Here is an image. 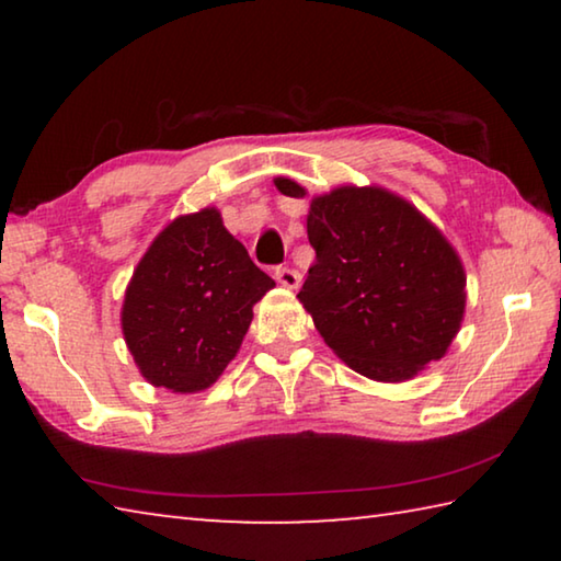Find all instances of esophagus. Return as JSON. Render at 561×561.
<instances>
[{
	"label": "esophagus",
	"instance_id": "34e87169",
	"mask_svg": "<svg viewBox=\"0 0 561 561\" xmlns=\"http://www.w3.org/2000/svg\"><path fill=\"white\" fill-rule=\"evenodd\" d=\"M274 279H277L282 287L297 289L299 282H301V274L297 270H291V267H277V270H274Z\"/></svg>",
	"mask_w": 561,
	"mask_h": 561
}]
</instances>
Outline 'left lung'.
<instances>
[{"mask_svg": "<svg viewBox=\"0 0 561 561\" xmlns=\"http://www.w3.org/2000/svg\"><path fill=\"white\" fill-rule=\"evenodd\" d=\"M282 195L307 190L277 178ZM317 262L297 294L327 346L360 376L408 381L445 356L465 314V270L443 232L383 187L341 185L307 215Z\"/></svg>", "mask_w": 561, "mask_h": 561, "instance_id": "obj_1", "label": "left lung"}]
</instances>
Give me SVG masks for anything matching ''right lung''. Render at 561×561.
I'll use <instances>...</instances> for the list:
<instances>
[{"mask_svg":"<svg viewBox=\"0 0 561 561\" xmlns=\"http://www.w3.org/2000/svg\"><path fill=\"white\" fill-rule=\"evenodd\" d=\"M272 287L215 207L175 217L138 262L123 299V339L138 371L173 393L210 388Z\"/></svg>","mask_w":561,"mask_h":561,"instance_id":"1","label":"right lung"}]
</instances>
